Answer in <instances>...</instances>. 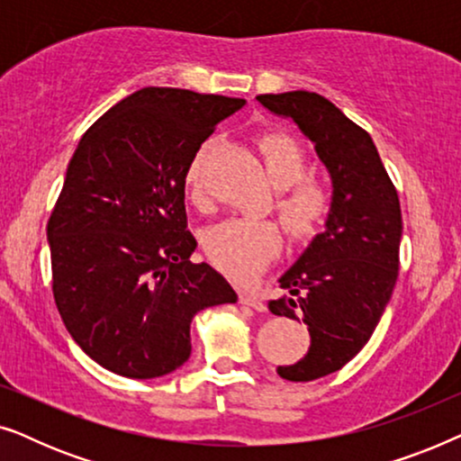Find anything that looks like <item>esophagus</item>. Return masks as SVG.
<instances>
[{
    "label": "esophagus",
    "instance_id": "34e87169",
    "mask_svg": "<svg viewBox=\"0 0 461 461\" xmlns=\"http://www.w3.org/2000/svg\"><path fill=\"white\" fill-rule=\"evenodd\" d=\"M239 302L245 306H251L258 312L267 311V302H264L262 294L254 292V289H241V294H239Z\"/></svg>",
    "mask_w": 461,
    "mask_h": 461
}]
</instances>
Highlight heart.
Instances as JSON below:
<instances>
[{
	"instance_id": "b5f03b06",
	"label": "heart",
	"mask_w": 461,
	"mask_h": 461,
	"mask_svg": "<svg viewBox=\"0 0 461 461\" xmlns=\"http://www.w3.org/2000/svg\"><path fill=\"white\" fill-rule=\"evenodd\" d=\"M213 147L216 138L201 142L185 172V185L197 205L207 201L203 169ZM256 147L268 178L275 186H279L275 212L283 229L294 241H304L317 235L333 205L330 185L317 174H304V150L285 131H264L256 138ZM281 243L279 224L270 218H226L205 235L207 258L213 267L235 279H249L260 273L281 249Z\"/></svg>"
}]
</instances>
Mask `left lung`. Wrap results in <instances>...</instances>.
Here are the masks:
<instances>
[{
    "mask_svg": "<svg viewBox=\"0 0 461 461\" xmlns=\"http://www.w3.org/2000/svg\"><path fill=\"white\" fill-rule=\"evenodd\" d=\"M258 100L298 123L333 180L325 230L279 279L285 294L268 302L270 312L302 319L311 333L304 358L276 374L311 382L352 361L380 323L399 276L401 201L371 136L330 100L306 90Z\"/></svg>",
    "mask_w": 461,
    "mask_h": 461,
    "instance_id": "obj_1",
    "label": "left lung"
}]
</instances>
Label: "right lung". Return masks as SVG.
I'll return each mask as SVG.
<instances>
[{
	"label": "right lung",
	"mask_w": 461,
	"mask_h": 461,
	"mask_svg": "<svg viewBox=\"0 0 461 461\" xmlns=\"http://www.w3.org/2000/svg\"><path fill=\"white\" fill-rule=\"evenodd\" d=\"M243 98L142 87L96 119L68 161L48 220L62 323L113 374L150 380L191 357V321L237 302L210 264L191 262L185 172Z\"/></svg>",
	"instance_id": "right-lung-1"
}]
</instances>
